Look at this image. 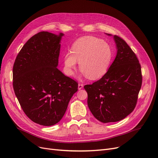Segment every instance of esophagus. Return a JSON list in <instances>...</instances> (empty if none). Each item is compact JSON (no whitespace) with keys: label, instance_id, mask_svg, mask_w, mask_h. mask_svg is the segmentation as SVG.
I'll use <instances>...</instances> for the list:
<instances>
[{"label":"esophagus","instance_id":"obj_1","mask_svg":"<svg viewBox=\"0 0 158 158\" xmlns=\"http://www.w3.org/2000/svg\"><path fill=\"white\" fill-rule=\"evenodd\" d=\"M84 87V85L82 84H79L78 85V89H81L82 88Z\"/></svg>","mask_w":158,"mask_h":158}]
</instances>
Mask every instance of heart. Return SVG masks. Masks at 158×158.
Masks as SVG:
<instances>
[{"mask_svg":"<svg viewBox=\"0 0 158 158\" xmlns=\"http://www.w3.org/2000/svg\"><path fill=\"white\" fill-rule=\"evenodd\" d=\"M112 57L111 47L102 40L94 36L80 37L73 44L71 52L64 56V73L73 76L78 61L84 76L98 80L107 73Z\"/></svg>","mask_w":158,"mask_h":158,"instance_id":"1","label":"heart"}]
</instances>
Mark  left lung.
<instances>
[{
	"label": "left lung",
	"instance_id": "left-lung-1",
	"mask_svg": "<svg viewBox=\"0 0 158 158\" xmlns=\"http://www.w3.org/2000/svg\"><path fill=\"white\" fill-rule=\"evenodd\" d=\"M106 34L115 42V59L101 79L84 87L91 113L103 123L119 121L132 112L142 80L140 64L131 47L121 37Z\"/></svg>",
	"mask_w": 158,
	"mask_h": 158
}]
</instances>
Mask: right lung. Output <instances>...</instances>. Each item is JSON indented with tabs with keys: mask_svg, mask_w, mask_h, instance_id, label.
<instances>
[{
	"mask_svg": "<svg viewBox=\"0 0 158 158\" xmlns=\"http://www.w3.org/2000/svg\"><path fill=\"white\" fill-rule=\"evenodd\" d=\"M64 35L37 33L23 46L13 66V88L21 107L43 126L59 123L78 91L77 82L56 68Z\"/></svg>",
	"mask_w": 158,
	"mask_h": 158,
	"instance_id": "obj_1",
	"label": "right lung"
}]
</instances>
